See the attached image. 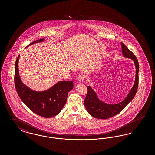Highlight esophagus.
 I'll return each mask as SVG.
<instances>
[{"instance_id":"esophagus-1","label":"esophagus","mask_w":155,"mask_h":155,"mask_svg":"<svg viewBox=\"0 0 155 155\" xmlns=\"http://www.w3.org/2000/svg\"><path fill=\"white\" fill-rule=\"evenodd\" d=\"M84 80V77L82 75H80L77 78V82L78 83H82Z\"/></svg>"}]
</instances>
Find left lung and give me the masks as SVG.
I'll list each match as a JSON object with an SVG mask.
<instances>
[{
	"mask_svg": "<svg viewBox=\"0 0 155 155\" xmlns=\"http://www.w3.org/2000/svg\"><path fill=\"white\" fill-rule=\"evenodd\" d=\"M123 57L133 60L135 67V78L133 87L123 101L116 104H109L101 100L96 92L88 86V93L84 101L85 108L89 114L93 117L99 119H107L118 114L130 103L135 95L138 86L139 64L136 56L123 43H121Z\"/></svg>",
	"mask_w": 155,
	"mask_h": 155,
	"instance_id": "8db88e82",
	"label": "left lung"
}]
</instances>
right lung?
<instances>
[{
    "label": "right lung",
    "instance_id": "1",
    "mask_svg": "<svg viewBox=\"0 0 155 155\" xmlns=\"http://www.w3.org/2000/svg\"><path fill=\"white\" fill-rule=\"evenodd\" d=\"M41 39L28 45L27 47L44 41ZM18 56L15 64V83L17 92L31 110L45 118H51L58 114L66 103L68 93L73 88L72 81H59L50 88L42 91L33 90L25 85L20 78Z\"/></svg>",
    "mask_w": 155,
    "mask_h": 155
}]
</instances>
